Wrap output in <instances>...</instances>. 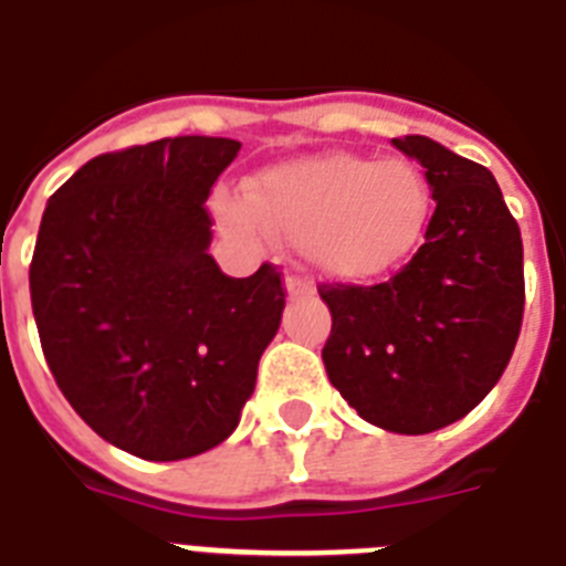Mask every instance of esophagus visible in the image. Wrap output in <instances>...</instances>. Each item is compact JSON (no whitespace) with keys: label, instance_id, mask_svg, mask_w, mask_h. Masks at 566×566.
<instances>
[{"label":"esophagus","instance_id":"obj_1","mask_svg":"<svg viewBox=\"0 0 566 566\" xmlns=\"http://www.w3.org/2000/svg\"><path fill=\"white\" fill-rule=\"evenodd\" d=\"M284 291H287L291 298L307 296V293H314V282H307V279H302L296 273H287L284 275Z\"/></svg>","mask_w":566,"mask_h":566}]
</instances>
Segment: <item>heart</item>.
I'll list each match as a JSON object with an SVG mask.
<instances>
[{
	"label": "heart",
	"instance_id": "obj_1",
	"mask_svg": "<svg viewBox=\"0 0 566 566\" xmlns=\"http://www.w3.org/2000/svg\"><path fill=\"white\" fill-rule=\"evenodd\" d=\"M220 218L238 235H250L259 220L302 241L325 275L366 282L416 250L430 218V188L407 159L323 154L264 171L247 188V203H223Z\"/></svg>",
	"mask_w": 566,
	"mask_h": 566
}]
</instances>
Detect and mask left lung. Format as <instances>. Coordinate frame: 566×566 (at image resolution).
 I'll list each match as a JSON object with an SVG mask.
<instances>
[{
    "label": "left lung",
    "mask_w": 566,
    "mask_h": 566,
    "mask_svg": "<svg viewBox=\"0 0 566 566\" xmlns=\"http://www.w3.org/2000/svg\"><path fill=\"white\" fill-rule=\"evenodd\" d=\"M392 145L424 168L433 218L389 282L319 284L323 360L357 416L418 436L468 416L506 371L526 302L523 241L485 165L427 136Z\"/></svg>",
    "instance_id": "1"
}]
</instances>
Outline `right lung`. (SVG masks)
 <instances>
[{
    "label": "right lung",
    "instance_id": "add662e5",
    "mask_svg": "<svg viewBox=\"0 0 566 566\" xmlns=\"http://www.w3.org/2000/svg\"><path fill=\"white\" fill-rule=\"evenodd\" d=\"M238 150L174 136L101 154L40 220L29 284L45 363L101 439L150 462L235 430L282 323L275 264L232 279L209 255L206 200Z\"/></svg>",
    "mask_w": 566,
    "mask_h": 566
}]
</instances>
